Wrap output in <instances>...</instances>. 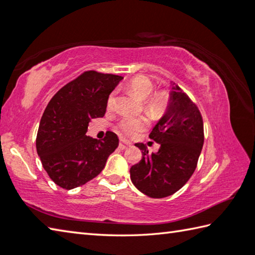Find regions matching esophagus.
Returning <instances> with one entry per match:
<instances>
[{
	"mask_svg": "<svg viewBox=\"0 0 255 255\" xmlns=\"http://www.w3.org/2000/svg\"><path fill=\"white\" fill-rule=\"evenodd\" d=\"M128 147H130V142H128V141H126V140H120V142H119V148L120 149H127Z\"/></svg>",
	"mask_w": 255,
	"mask_h": 255,
	"instance_id": "34e87169",
	"label": "esophagus"
}]
</instances>
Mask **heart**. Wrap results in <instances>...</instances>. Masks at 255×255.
<instances>
[{"instance_id":"obj_1","label":"heart","mask_w":255,"mask_h":255,"mask_svg":"<svg viewBox=\"0 0 255 255\" xmlns=\"http://www.w3.org/2000/svg\"><path fill=\"white\" fill-rule=\"evenodd\" d=\"M126 88L135 94L138 98L143 100L142 108L145 113L152 118H158L164 115L166 109L168 107V95L166 91H157L152 94L155 90V85L150 79L145 76H137L129 81ZM116 101V94L112 92L108 98V107L113 108ZM148 126V120L143 117H125L119 122L118 127L120 131L126 136H135L138 132L143 130Z\"/></svg>"}]
</instances>
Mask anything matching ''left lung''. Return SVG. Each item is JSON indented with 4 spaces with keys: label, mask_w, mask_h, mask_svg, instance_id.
Wrapping results in <instances>:
<instances>
[{
    "label": "left lung",
    "mask_w": 255,
    "mask_h": 255,
    "mask_svg": "<svg viewBox=\"0 0 255 255\" xmlns=\"http://www.w3.org/2000/svg\"><path fill=\"white\" fill-rule=\"evenodd\" d=\"M149 138L159 143V149L149 154L146 145L135 143L142 158L131 166L130 179L147 196L167 197L191 178L204 143L200 110L178 86L172 87L168 107Z\"/></svg>",
    "instance_id": "obj_1"
}]
</instances>
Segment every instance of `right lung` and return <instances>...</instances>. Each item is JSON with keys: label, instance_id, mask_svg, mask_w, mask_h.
I'll use <instances>...</instances> for the list:
<instances>
[{"label": "right lung", "instance_id": "right-lung-1", "mask_svg": "<svg viewBox=\"0 0 255 255\" xmlns=\"http://www.w3.org/2000/svg\"><path fill=\"white\" fill-rule=\"evenodd\" d=\"M123 77L94 70L62 87L45 108L36 135V151L50 178L64 189L89 182L104 169L119 139L113 131L103 140L86 135L92 118L104 117L109 95Z\"/></svg>", "mask_w": 255, "mask_h": 255}]
</instances>
